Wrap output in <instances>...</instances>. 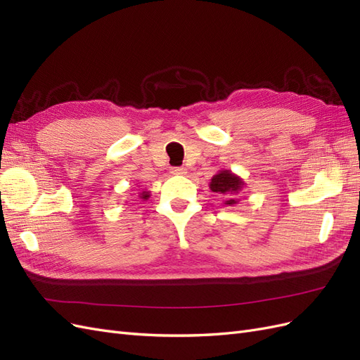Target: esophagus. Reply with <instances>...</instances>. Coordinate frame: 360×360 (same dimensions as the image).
Wrapping results in <instances>:
<instances>
[{
	"mask_svg": "<svg viewBox=\"0 0 360 360\" xmlns=\"http://www.w3.org/2000/svg\"><path fill=\"white\" fill-rule=\"evenodd\" d=\"M188 172V169L184 167H176V168H171V174L174 176H184V174Z\"/></svg>",
	"mask_w": 360,
	"mask_h": 360,
	"instance_id": "obj_1",
	"label": "esophagus"
}]
</instances>
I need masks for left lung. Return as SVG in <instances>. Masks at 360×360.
Listing matches in <instances>:
<instances>
[{"label":"left lung","instance_id":"obj_1","mask_svg":"<svg viewBox=\"0 0 360 360\" xmlns=\"http://www.w3.org/2000/svg\"><path fill=\"white\" fill-rule=\"evenodd\" d=\"M245 181L237 174L231 172L230 169H221L210 180V189L212 192L222 193L226 197L225 205H236L238 202L237 195L245 188Z\"/></svg>","mask_w":360,"mask_h":360}]
</instances>
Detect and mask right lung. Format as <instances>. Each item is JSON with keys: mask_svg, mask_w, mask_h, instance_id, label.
<instances>
[{"mask_svg": "<svg viewBox=\"0 0 360 360\" xmlns=\"http://www.w3.org/2000/svg\"><path fill=\"white\" fill-rule=\"evenodd\" d=\"M148 197H150L148 192H143V193H139V198H143V200H147Z\"/></svg>", "mask_w": 360, "mask_h": 360, "instance_id": "right-lung-1", "label": "right lung"}]
</instances>
